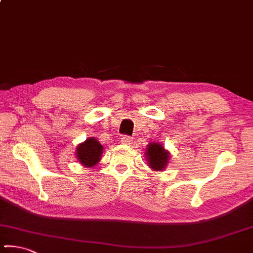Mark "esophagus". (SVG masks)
<instances>
[{"mask_svg": "<svg viewBox=\"0 0 253 253\" xmlns=\"http://www.w3.org/2000/svg\"><path fill=\"white\" fill-rule=\"evenodd\" d=\"M121 140H122V142H124V144H131L133 139H132V137H130V135L123 134L122 138H121Z\"/></svg>", "mask_w": 253, "mask_h": 253, "instance_id": "obj_1", "label": "esophagus"}]
</instances>
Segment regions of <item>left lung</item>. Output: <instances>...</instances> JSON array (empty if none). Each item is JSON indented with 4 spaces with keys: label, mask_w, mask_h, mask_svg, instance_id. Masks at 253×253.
<instances>
[{
    "label": "left lung",
    "mask_w": 253,
    "mask_h": 253,
    "mask_svg": "<svg viewBox=\"0 0 253 253\" xmlns=\"http://www.w3.org/2000/svg\"><path fill=\"white\" fill-rule=\"evenodd\" d=\"M146 156L151 164L149 167L156 171L163 170L169 162V153L160 144H149L146 151Z\"/></svg>",
    "instance_id": "1"
}]
</instances>
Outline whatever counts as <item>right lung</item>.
<instances>
[{
	"label": "right lung",
	"instance_id": "1",
	"mask_svg": "<svg viewBox=\"0 0 253 253\" xmlns=\"http://www.w3.org/2000/svg\"><path fill=\"white\" fill-rule=\"evenodd\" d=\"M102 146L96 138H87L76 149V157L79 162L85 167H93L100 161Z\"/></svg>",
	"mask_w": 253,
	"mask_h": 253
}]
</instances>
